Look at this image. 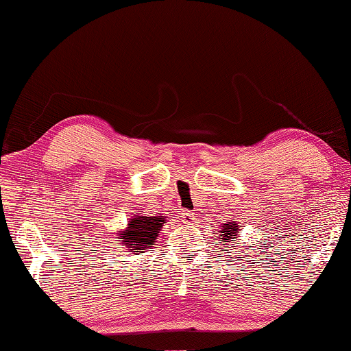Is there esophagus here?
<instances>
[{
    "label": "esophagus",
    "instance_id": "esophagus-1",
    "mask_svg": "<svg viewBox=\"0 0 351 351\" xmlns=\"http://www.w3.org/2000/svg\"><path fill=\"white\" fill-rule=\"evenodd\" d=\"M193 218H195V213H191L190 210H185L184 213H182V220H184L185 223H191Z\"/></svg>",
    "mask_w": 351,
    "mask_h": 351
}]
</instances>
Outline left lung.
<instances>
[{
    "label": "left lung",
    "instance_id": "8db88e82",
    "mask_svg": "<svg viewBox=\"0 0 351 351\" xmlns=\"http://www.w3.org/2000/svg\"><path fill=\"white\" fill-rule=\"evenodd\" d=\"M234 231H236V226H232L231 223H228V226H225V230L221 231L223 234H220V239L223 241V247L226 245V242H231V239H234L231 236V234H234ZM225 250H226V247H225Z\"/></svg>",
    "mask_w": 351,
    "mask_h": 351
}]
</instances>
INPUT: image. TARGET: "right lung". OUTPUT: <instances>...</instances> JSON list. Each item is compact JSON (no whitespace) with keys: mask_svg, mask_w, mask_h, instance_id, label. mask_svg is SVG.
Segmentation results:
<instances>
[{"mask_svg":"<svg viewBox=\"0 0 351 351\" xmlns=\"http://www.w3.org/2000/svg\"><path fill=\"white\" fill-rule=\"evenodd\" d=\"M165 223V218L160 217L138 215L128 223V230L121 232L120 242H123V247L130 248L131 252L147 250V248L154 245L156 237H158L160 228L163 226Z\"/></svg>","mask_w":351,"mask_h":351,"instance_id":"1","label":"right lung"}]
</instances>
